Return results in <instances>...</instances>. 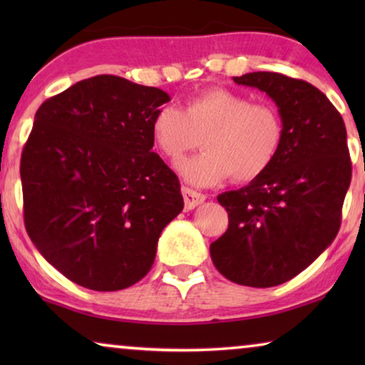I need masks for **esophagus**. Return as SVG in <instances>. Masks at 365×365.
<instances>
[{"mask_svg":"<svg viewBox=\"0 0 365 365\" xmlns=\"http://www.w3.org/2000/svg\"><path fill=\"white\" fill-rule=\"evenodd\" d=\"M182 196H184V204H186V209H194L199 204L204 202L206 196L197 191H192L189 187H182Z\"/></svg>","mask_w":365,"mask_h":365,"instance_id":"obj_1","label":"esophagus"}]
</instances>
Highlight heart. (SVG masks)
Returning <instances> with one entry per match:
<instances>
[{
  "label": "heart",
  "mask_w": 365,
  "mask_h": 365,
  "mask_svg": "<svg viewBox=\"0 0 365 365\" xmlns=\"http://www.w3.org/2000/svg\"><path fill=\"white\" fill-rule=\"evenodd\" d=\"M151 136L171 163L181 161L202 138L206 151L179 164L187 182L211 186L229 176L234 182H251L281 153L284 121L272 103L251 101L246 94L212 88L189 98L182 109H158Z\"/></svg>",
  "instance_id": "b5f03b06"
}]
</instances>
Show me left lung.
Listing matches in <instances>:
<instances>
[{
	"label": "left lung",
	"instance_id": "8db88e82",
	"mask_svg": "<svg viewBox=\"0 0 365 365\" xmlns=\"http://www.w3.org/2000/svg\"><path fill=\"white\" fill-rule=\"evenodd\" d=\"M232 79L272 98L284 143L262 176L219 194L229 227L209 251L229 281L272 287L311 266L337 236L352 178L346 124L326 94L302 79L269 71Z\"/></svg>",
	"mask_w": 365,
	"mask_h": 365
}]
</instances>
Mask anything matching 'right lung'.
Masks as SVG:
<instances>
[{"mask_svg":"<svg viewBox=\"0 0 365 365\" xmlns=\"http://www.w3.org/2000/svg\"><path fill=\"white\" fill-rule=\"evenodd\" d=\"M163 89L101 74L44 101L21 153L24 226L41 256L93 291L146 276L181 184L153 153Z\"/></svg>","mask_w":365,"mask_h":365,"instance_id":"1","label":"right lung"}]
</instances>
